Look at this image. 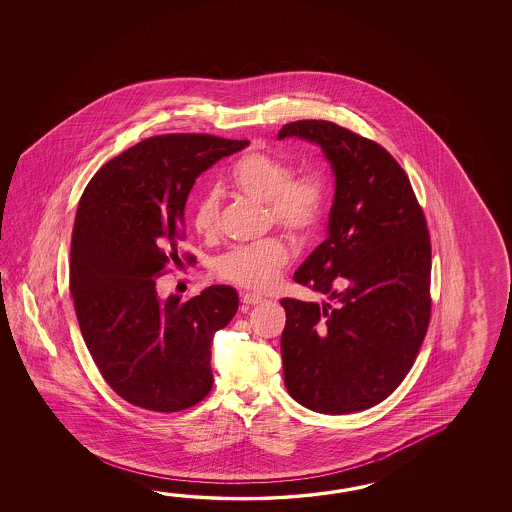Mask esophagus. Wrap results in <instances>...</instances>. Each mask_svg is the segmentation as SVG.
Segmentation results:
<instances>
[{
  "label": "esophagus",
  "instance_id": "34e87169",
  "mask_svg": "<svg viewBox=\"0 0 512 512\" xmlns=\"http://www.w3.org/2000/svg\"><path fill=\"white\" fill-rule=\"evenodd\" d=\"M241 302L245 305H256L261 304V302H263V298H261L260 294L243 293L241 294Z\"/></svg>",
  "mask_w": 512,
  "mask_h": 512
}]
</instances>
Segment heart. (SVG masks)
Returning <instances> with one entry per match:
<instances>
[{
    "label": "heart",
    "mask_w": 512,
    "mask_h": 512,
    "mask_svg": "<svg viewBox=\"0 0 512 512\" xmlns=\"http://www.w3.org/2000/svg\"><path fill=\"white\" fill-rule=\"evenodd\" d=\"M232 185L241 194L267 203L274 223L293 236H304L322 218L327 201L326 181L318 174L293 179L289 164L267 153L243 155L230 172ZM219 196L208 190L197 201L194 227L199 234H212L218 225ZM291 260V251L282 240L260 241L230 249L216 261V274L223 280L265 291L276 282Z\"/></svg>",
    "instance_id": "b5f03b06"
}]
</instances>
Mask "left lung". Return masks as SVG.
<instances>
[{"label": "left lung", "instance_id": "obj_1", "mask_svg": "<svg viewBox=\"0 0 512 512\" xmlns=\"http://www.w3.org/2000/svg\"><path fill=\"white\" fill-rule=\"evenodd\" d=\"M316 144L335 175L327 238L294 272L326 302L283 298V379L296 403L351 414L403 382L430 320V236L403 168L377 142L327 120L278 139Z\"/></svg>", "mask_w": 512, "mask_h": 512}]
</instances>
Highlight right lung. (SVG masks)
I'll return each mask as SVG.
<instances>
[{
	"label": "right lung",
	"instance_id": "right-lung-1",
	"mask_svg": "<svg viewBox=\"0 0 512 512\" xmlns=\"http://www.w3.org/2000/svg\"><path fill=\"white\" fill-rule=\"evenodd\" d=\"M245 146L214 135L152 137L104 164L82 194L69 287L98 371L128 403L168 414L212 388V340L236 315L238 293L212 285L181 302L161 298L155 278L179 258L197 177Z\"/></svg>",
	"mask_w": 512,
	"mask_h": 512
}]
</instances>
